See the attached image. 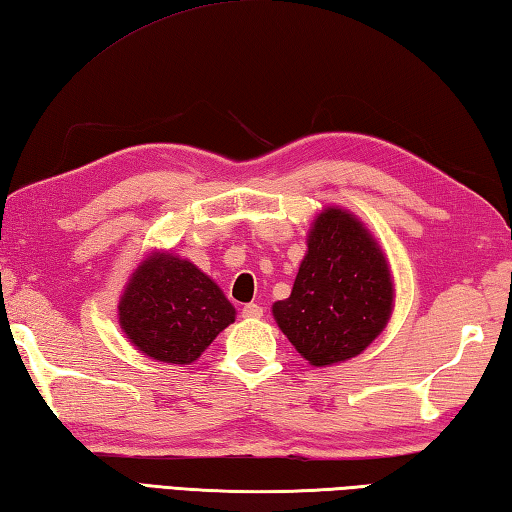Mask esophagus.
Segmentation results:
<instances>
[{"label":"esophagus","mask_w":512,"mask_h":512,"mask_svg":"<svg viewBox=\"0 0 512 512\" xmlns=\"http://www.w3.org/2000/svg\"><path fill=\"white\" fill-rule=\"evenodd\" d=\"M241 315H244V318L255 320V318H262L264 309H262V306H259V304H246L244 309H241Z\"/></svg>","instance_id":"1"}]
</instances>
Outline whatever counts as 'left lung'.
Wrapping results in <instances>:
<instances>
[{"instance_id": "8db88e82", "label": "left lung", "mask_w": 512, "mask_h": 512, "mask_svg": "<svg viewBox=\"0 0 512 512\" xmlns=\"http://www.w3.org/2000/svg\"><path fill=\"white\" fill-rule=\"evenodd\" d=\"M392 275L360 221L329 208L313 221L291 295L273 315L297 353L315 367L358 356L392 313Z\"/></svg>"}]
</instances>
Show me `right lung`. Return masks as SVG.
Masks as SVG:
<instances>
[{"instance_id":"obj_1","label":"right lung","mask_w":512,"mask_h":512,"mask_svg":"<svg viewBox=\"0 0 512 512\" xmlns=\"http://www.w3.org/2000/svg\"><path fill=\"white\" fill-rule=\"evenodd\" d=\"M118 315L138 351L172 365H190L235 322L221 288L188 259L170 253H156L138 266Z\"/></svg>"}]
</instances>
